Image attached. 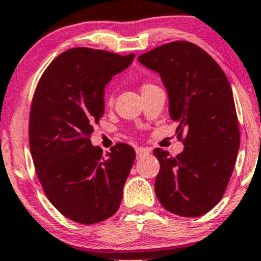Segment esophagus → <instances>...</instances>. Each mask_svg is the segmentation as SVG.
<instances>
[{
    "instance_id": "esophagus-1",
    "label": "esophagus",
    "mask_w": 261,
    "mask_h": 261,
    "mask_svg": "<svg viewBox=\"0 0 261 261\" xmlns=\"http://www.w3.org/2000/svg\"><path fill=\"white\" fill-rule=\"evenodd\" d=\"M148 153H150V148H147V147H137L136 148L137 157H141V156H144V154H148Z\"/></svg>"
}]
</instances>
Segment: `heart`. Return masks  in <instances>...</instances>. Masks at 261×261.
<instances>
[{"label":"heart","mask_w":261,"mask_h":261,"mask_svg":"<svg viewBox=\"0 0 261 261\" xmlns=\"http://www.w3.org/2000/svg\"><path fill=\"white\" fill-rule=\"evenodd\" d=\"M152 88H156V85L153 84V83L148 82V80H145V82L141 83V93H145V91L150 90V89ZM114 99H113V95L111 94H109V95L107 96V105H111L113 104Z\"/></svg>","instance_id":"b5f03b06"}]
</instances>
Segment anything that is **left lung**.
I'll return each instance as SVG.
<instances>
[{"label": "left lung", "instance_id": "8db88e82", "mask_svg": "<svg viewBox=\"0 0 261 261\" xmlns=\"http://www.w3.org/2000/svg\"><path fill=\"white\" fill-rule=\"evenodd\" d=\"M137 61L161 75L171 119L178 122L177 139L185 145L176 157L153 150L160 162L157 198L177 216H203L227 190L240 145L229 80L207 51L187 41L166 43Z\"/></svg>", "mask_w": 261, "mask_h": 261}]
</instances>
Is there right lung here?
<instances>
[{"label":"right lung","mask_w":261,"mask_h":261,"mask_svg":"<svg viewBox=\"0 0 261 261\" xmlns=\"http://www.w3.org/2000/svg\"><path fill=\"white\" fill-rule=\"evenodd\" d=\"M135 58L79 47L59 54L42 74L30 111V148L45 196L80 224L110 218L120 207L135 150L119 142L102 154L90 142L104 114L105 87Z\"/></svg>","instance_id":"add662e5"}]
</instances>
